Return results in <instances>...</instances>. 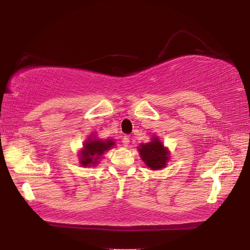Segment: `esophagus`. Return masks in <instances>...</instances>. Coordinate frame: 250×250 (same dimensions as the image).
I'll use <instances>...</instances> for the list:
<instances>
[{"label": "esophagus", "mask_w": 250, "mask_h": 250, "mask_svg": "<svg viewBox=\"0 0 250 250\" xmlns=\"http://www.w3.org/2000/svg\"><path fill=\"white\" fill-rule=\"evenodd\" d=\"M122 143H123V146H128V145H129V139L127 138V136H124V138H123Z\"/></svg>", "instance_id": "esophagus-1"}]
</instances>
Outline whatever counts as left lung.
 <instances>
[{"label": "left lung", "mask_w": 250, "mask_h": 250, "mask_svg": "<svg viewBox=\"0 0 250 250\" xmlns=\"http://www.w3.org/2000/svg\"><path fill=\"white\" fill-rule=\"evenodd\" d=\"M139 155L146 166L152 170L163 169L167 166L169 160V150L160 141L158 136L153 134L151 141L141 143L138 148Z\"/></svg>", "instance_id": "1"}]
</instances>
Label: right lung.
<instances>
[{"mask_svg":"<svg viewBox=\"0 0 250 250\" xmlns=\"http://www.w3.org/2000/svg\"><path fill=\"white\" fill-rule=\"evenodd\" d=\"M116 145L114 139H99L95 133L88 136L83 143L80 151H78V159L82 167H95L100 163L102 156L108 150L114 148Z\"/></svg>","mask_w":250,"mask_h":250,"instance_id":"add662e5","label":"right lung"}]
</instances>
